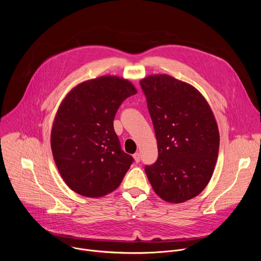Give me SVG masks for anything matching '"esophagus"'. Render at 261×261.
<instances>
[{"label":"esophagus","mask_w":261,"mask_h":261,"mask_svg":"<svg viewBox=\"0 0 261 261\" xmlns=\"http://www.w3.org/2000/svg\"><path fill=\"white\" fill-rule=\"evenodd\" d=\"M133 158H134L135 162L138 163V162L140 161V154H139V153H135V154L133 155Z\"/></svg>","instance_id":"obj_1"}]
</instances>
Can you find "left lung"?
I'll return each instance as SVG.
<instances>
[{"mask_svg":"<svg viewBox=\"0 0 261 261\" xmlns=\"http://www.w3.org/2000/svg\"><path fill=\"white\" fill-rule=\"evenodd\" d=\"M146 97L158 159L145 166L156 194L170 203L196 197L208 184L218 158L220 135L207 101L193 86L168 74L140 81Z\"/></svg>","mask_w":261,"mask_h":261,"instance_id":"8db88e82","label":"left lung"}]
</instances>
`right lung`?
Returning <instances> with one entry per match:
<instances>
[{"instance_id": "obj_1", "label": "right lung", "mask_w": 261, "mask_h": 261, "mask_svg": "<svg viewBox=\"0 0 261 261\" xmlns=\"http://www.w3.org/2000/svg\"><path fill=\"white\" fill-rule=\"evenodd\" d=\"M137 93L131 82L103 75L74 87L56 114L50 146L68 187L97 198L115 191L133 158L121 150L114 119L122 102Z\"/></svg>"}]
</instances>
